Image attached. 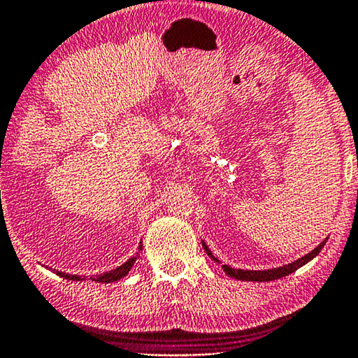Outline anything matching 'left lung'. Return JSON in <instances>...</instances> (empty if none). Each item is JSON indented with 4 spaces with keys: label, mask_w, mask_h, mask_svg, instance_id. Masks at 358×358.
Listing matches in <instances>:
<instances>
[{
    "label": "left lung",
    "mask_w": 358,
    "mask_h": 358,
    "mask_svg": "<svg viewBox=\"0 0 358 358\" xmlns=\"http://www.w3.org/2000/svg\"><path fill=\"white\" fill-rule=\"evenodd\" d=\"M329 237H326L321 244H319L316 249H313L309 254L299 257L298 260L292 262V264L288 265H283V266H276V268H270V270H242V268H232V266L229 265H222V270L226 271V275L231 276V278L234 280H242V282H271V280H278V278H283V276H287L289 273H293V271H296L298 268H301L303 265H306L308 262H311L314 257H316L321 249L326 244ZM203 244V249L206 250V254L211 257L214 262H217V264H221L219 259L213 255V252L209 250V247L206 245V242L201 241Z\"/></svg>",
    "instance_id": "left-lung-1"
}]
</instances>
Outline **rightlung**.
<instances>
[{"label": "right lung", "mask_w": 358, "mask_h": 358, "mask_svg": "<svg viewBox=\"0 0 358 358\" xmlns=\"http://www.w3.org/2000/svg\"><path fill=\"white\" fill-rule=\"evenodd\" d=\"M142 250V241L139 247H137V252L134 257H131L129 260L124 262L121 266H116V268L109 270V271H104V273H99V275H94V276H90V278H85V276H80V275H70V273H64V271H59L55 268H50L54 273H57L62 278L65 280H71V282H85V280H92V282H96V283H113V282H119V280L124 278L127 273H129L132 266H134L137 257H139V252ZM49 268V266H47Z\"/></svg>", "instance_id": "add662e5"}]
</instances>
